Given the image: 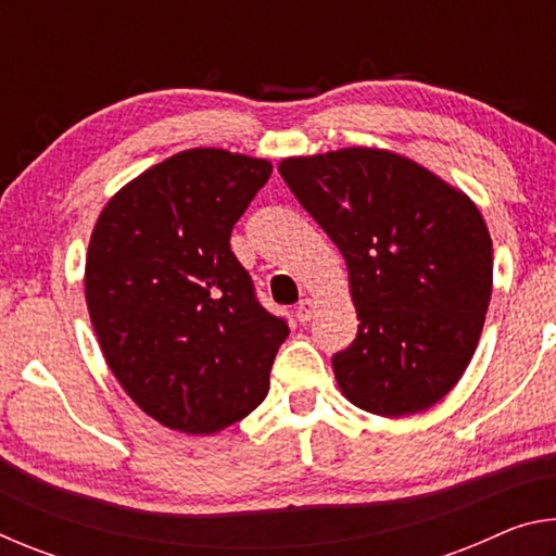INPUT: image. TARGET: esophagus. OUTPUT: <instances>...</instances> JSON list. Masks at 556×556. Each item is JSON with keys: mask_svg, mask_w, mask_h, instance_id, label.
<instances>
[{"mask_svg": "<svg viewBox=\"0 0 556 556\" xmlns=\"http://www.w3.org/2000/svg\"><path fill=\"white\" fill-rule=\"evenodd\" d=\"M314 312H316V301L314 299H301L299 301V306H296V318L301 324H308L312 321V316H314Z\"/></svg>", "mask_w": 556, "mask_h": 556, "instance_id": "1", "label": "esophagus"}]
</instances>
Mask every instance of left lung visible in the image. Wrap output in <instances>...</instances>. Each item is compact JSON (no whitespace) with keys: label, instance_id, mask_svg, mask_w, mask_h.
<instances>
[{"label":"left lung","instance_id":"1","mask_svg":"<svg viewBox=\"0 0 556 556\" xmlns=\"http://www.w3.org/2000/svg\"><path fill=\"white\" fill-rule=\"evenodd\" d=\"M341 250L357 336L333 355L348 402L380 417L434 407L466 372L493 294V242L476 203L378 147L279 162Z\"/></svg>","mask_w":556,"mask_h":556}]
</instances>
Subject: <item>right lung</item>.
<instances>
[{
  "instance_id": "1",
  "label": "right lung",
  "mask_w": 556,
  "mask_h": 556,
  "mask_svg": "<svg viewBox=\"0 0 556 556\" xmlns=\"http://www.w3.org/2000/svg\"><path fill=\"white\" fill-rule=\"evenodd\" d=\"M267 159L195 147L112 195L92 228L86 301L112 375L149 417L215 434L267 397L289 326L260 306L230 232Z\"/></svg>"
}]
</instances>
